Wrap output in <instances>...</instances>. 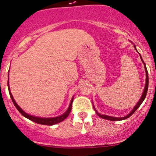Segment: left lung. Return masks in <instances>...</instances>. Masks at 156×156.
Segmentation results:
<instances>
[{
  "label": "left lung",
  "instance_id": "1",
  "mask_svg": "<svg viewBox=\"0 0 156 156\" xmlns=\"http://www.w3.org/2000/svg\"><path fill=\"white\" fill-rule=\"evenodd\" d=\"M134 48H135V49L136 50V46L134 45ZM139 56H140L141 58V60L142 61V62L144 63V69H145V72H146V84H145V87H144V92L142 93V95H141L140 100H139V102L137 103V104L135 105V107L133 108V110L130 112L129 114H128L127 116H125V117H111V116H107V115H104V114H99V113L98 112V111L96 110L95 108H94V106L93 105V108H94V111H95V112L97 113V115L98 116V117L103 118V119H108V120H111V121H119V120H123V119H127V118L130 117V116L132 115V114H133L134 112H136V111L137 110V108H139V106H140V105L142 103V102L144 101V99H145L146 98V95H147V89H148V72H147V67H146V65L145 64H144V61L142 60V58H141V55L139 54Z\"/></svg>",
  "mask_w": 156,
  "mask_h": 156
}]
</instances>
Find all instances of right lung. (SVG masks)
Masks as SVG:
<instances>
[{
    "label": "right lung",
    "instance_id": "obj_1",
    "mask_svg": "<svg viewBox=\"0 0 156 156\" xmlns=\"http://www.w3.org/2000/svg\"><path fill=\"white\" fill-rule=\"evenodd\" d=\"M8 89H9V92L10 97H11V98H12V102H13L14 105H15L16 108L19 111L20 113L22 114L23 117L27 118V119H30V120L34 122H36V123H38V124L46 125H53L57 124V123H59L62 121L64 120V119H65L66 118L69 116V113H70V112H71V109H72L73 98L72 101H71V102H70V103H69V108H68L67 110L66 111V112L64 113V114H62V115L59 116V117H51V118H42V117H35V116H32V115H31V114H27V113L25 112L24 111H23V109L17 104V103L15 102V99H14L13 96H12V93H11V92H10V88H9V81H8Z\"/></svg>",
    "mask_w": 156,
    "mask_h": 156
}]
</instances>
